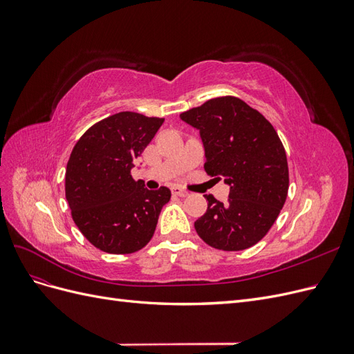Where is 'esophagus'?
Wrapping results in <instances>:
<instances>
[{
	"label": "esophagus",
	"mask_w": 354,
	"mask_h": 354,
	"mask_svg": "<svg viewBox=\"0 0 354 354\" xmlns=\"http://www.w3.org/2000/svg\"><path fill=\"white\" fill-rule=\"evenodd\" d=\"M173 194L177 195L178 198H186V196H189V192H186V190H183V189H180V187H173Z\"/></svg>",
	"instance_id": "34e87169"
}]
</instances>
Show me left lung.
Listing matches in <instances>:
<instances>
[{"mask_svg":"<svg viewBox=\"0 0 354 354\" xmlns=\"http://www.w3.org/2000/svg\"><path fill=\"white\" fill-rule=\"evenodd\" d=\"M199 131L205 171L223 176L229 198L212 195L196 233L212 248L242 251L270 230L288 195L286 153L273 125L238 97H217L180 113Z\"/></svg>","mask_w":354,"mask_h":354,"instance_id":"1","label":"left lung"}]
</instances>
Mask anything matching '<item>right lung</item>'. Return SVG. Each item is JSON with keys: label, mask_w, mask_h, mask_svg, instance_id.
I'll use <instances>...</instances> for the list:
<instances>
[{"label": "right lung", "mask_w": 354, "mask_h": 354, "mask_svg": "<svg viewBox=\"0 0 354 354\" xmlns=\"http://www.w3.org/2000/svg\"><path fill=\"white\" fill-rule=\"evenodd\" d=\"M164 118L120 112L94 124L72 149L65 192L81 233L109 254H131L152 239L168 187L149 190L131 176Z\"/></svg>", "instance_id": "add662e5"}]
</instances>
